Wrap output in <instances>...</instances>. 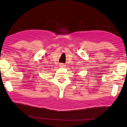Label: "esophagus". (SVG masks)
Returning <instances> with one entry per match:
<instances>
[{
    "instance_id": "esophagus-1",
    "label": "esophagus",
    "mask_w": 127,
    "mask_h": 127,
    "mask_svg": "<svg viewBox=\"0 0 127 127\" xmlns=\"http://www.w3.org/2000/svg\"><path fill=\"white\" fill-rule=\"evenodd\" d=\"M60 67H65V65H64V64H62V63H61L60 64Z\"/></svg>"
}]
</instances>
